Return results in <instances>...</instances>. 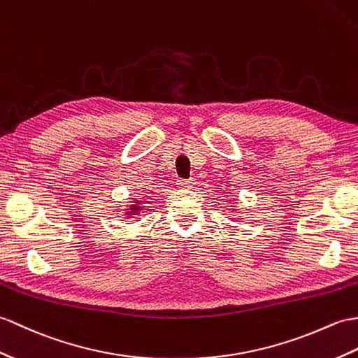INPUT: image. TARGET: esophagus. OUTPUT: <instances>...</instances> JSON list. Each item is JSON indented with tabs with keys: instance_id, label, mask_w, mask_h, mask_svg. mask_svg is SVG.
<instances>
[{
	"instance_id": "esophagus-1",
	"label": "esophagus",
	"mask_w": 358,
	"mask_h": 358,
	"mask_svg": "<svg viewBox=\"0 0 358 358\" xmlns=\"http://www.w3.org/2000/svg\"><path fill=\"white\" fill-rule=\"evenodd\" d=\"M177 185H178V187H192L194 186V180L192 178H189V180L178 178L177 180Z\"/></svg>"
}]
</instances>
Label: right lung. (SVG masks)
I'll use <instances>...</instances> for the list:
<instances>
[{"instance_id": "right-lung-1", "label": "right lung", "mask_w": 358, "mask_h": 358, "mask_svg": "<svg viewBox=\"0 0 358 358\" xmlns=\"http://www.w3.org/2000/svg\"><path fill=\"white\" fill-rule=\"evenodd\" d=\"M134 209H137V206H134Z\"/></svg>"}]
</instances>
